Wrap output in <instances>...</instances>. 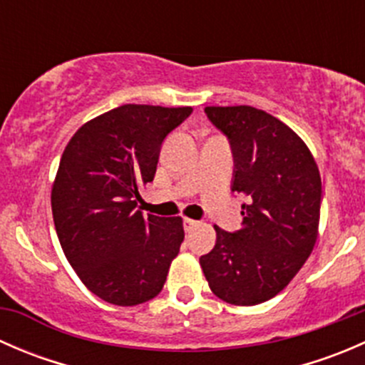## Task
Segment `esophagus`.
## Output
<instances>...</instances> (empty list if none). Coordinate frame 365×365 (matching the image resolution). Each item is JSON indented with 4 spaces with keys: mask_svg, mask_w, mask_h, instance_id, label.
Wrapping results in <instances>:
<instances>
[{
    "mask_svg": "<svg viewBox=\"0 0 365 365\" xmlns=\"http://www.w3.org/2000/svg\"><path fill=\"white\" fill-rule=\"evenodd\" d=\"M197 224H200V222H197V220H194V219H183V227H185V231L194 230Z\"/></svg>",
    "mask_w": 365,
    "mask_h": 365,
    "instance_id": "34e87169",
    "label": "esophagus"
}]
</instances>
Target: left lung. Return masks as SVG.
Instances as JSON below:
<instances>
[{
	"label": "left lung",
	"mask_w": 365,
	"mask_h": 365,
	"mask_svg": "<svg viewBox=\"0 0 365 365\" xmlns=\"http://www.w3.org/2000/svg\"><path fill=\"white\" fill-rule=\"evenodd\" d=\"M208 120L230 139L231 190L245 196L242 227H215L217 240L200 264L213 295L256 305L289 284L314 249L322 178L307 145L272 114L251 106H210Z\"/></svg>",
	"instance_id": "8db88e82"
}]
</instances>
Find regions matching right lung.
Segmentation results:
<instances>
[{
  "mask_svg": "<svg viewBox=\"0 0 365 365\" xmlns=\"http://www.w3.org/2000/svg\"><path fill=\"white\" fill-rule=\"evenodd\" d=\"M192 108L125 104L86 121L65 146L51 192L54 227L83 284L130 307L164 288L183 237L182 217L143 215L162 141Z\"/></svg>",
  "mask_w": 365,
  "mask_h": 365,
  "instance_id": "1",
  "label": "right lung"
}]
</instances>
